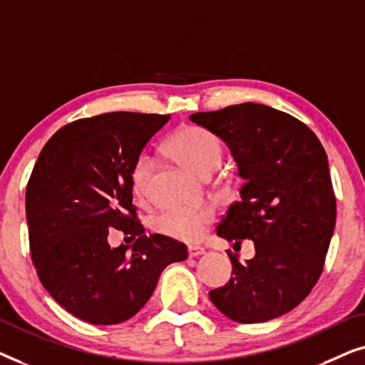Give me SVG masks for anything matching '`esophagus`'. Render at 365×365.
I'll list each match as a JSON object with an SVG mask.
<instances>
[{"label":"esophagus","instance_id":"esophagus-1","mask_svg":"<svg viewBox=\"0 0 365 365\" xmlns=\"http://www.w3.org/2000/svg\"><path fill=\"white\" fill-rule=\"evenodd\" d=\"M187 252H189V257H199L202 256V254H206V249L201 246H189Z\"/></svg>","mask_w":365,"mask_h":365}]
</instances>
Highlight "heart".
<instances>
[{
    "instance_id": "heart-1",
    "label": "heart",
    "mask_w": 365,
    "mask_h": 365,
    "mask_svg": "<svg viewBox=\"0 0 365 365\" xmlns=\"http://www.w3.org/2000/svg\"><path fill=\"white\" fill-rule=\"evenodd\" d=\"M169 151L196 176L214 173L222 161L224 148L221 139L209 129L187 126L174 133L169 139ZM154 161L148 154H141L131 168V187L134 196L141 202L151 199ZM211 207H178L159 212L153 219V229L164 236L182 242H194L212 222Z\"/></svg>"
}]
</instances>
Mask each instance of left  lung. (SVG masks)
Segmentation results:
<instances>
[{
	"instance_id": "1",
	"label": "left lung",
	"mask_w": 365,
	"mask_h": 365,
	"mask_svg": "<svg viewBox=\"0 0 365 365\" xmlns=\"http://www.w3.org/2000/svg\"><path fill=\"white\" fill-rule=\"evenodd\" d=\"M189 119L227 144L244 179L241 201L229 206L217 236L234 246L251 239L256 249L246 262L227 252L232 276L209 299L241 324L284 316L316 286L336 227L327 154L306 124L266 104H234Z\"/></svg>"
}]
</instances>
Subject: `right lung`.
Masks as SVG:
<instances>
[{
	"mask_svg": "<svg viewBox=\"0 0 365 365\" xmlns=\"http://www.w3.org/2000/svg\"><path fill=\"white\" fill-rule=\"evenodd\" d=\"M169 118L119 111L78 119L53 134L34 164L26 187L33 264L49 296L81 321H128L164 267L187 257L184 244L146 236L133 206V164ZM111 228L137 241L111 248Z\"/></svg>",
	"mask_w": 365,
	"mask_h": 365,
	"instance_id": "obj_1",
	"label": "right lung"
}]
</instances>
